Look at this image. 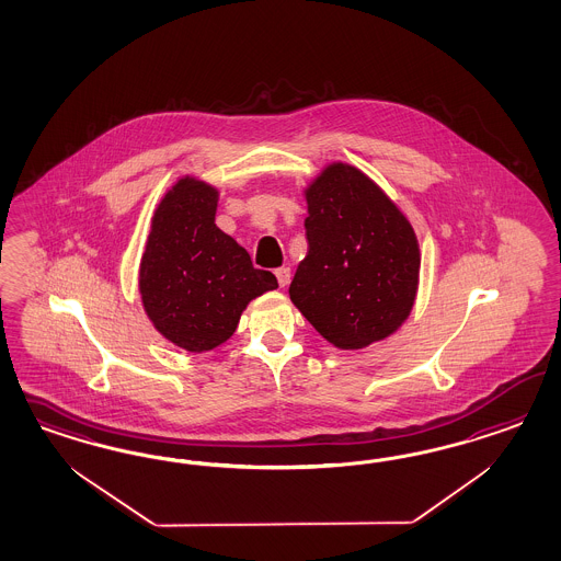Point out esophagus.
<instances>
[{"mask_svg": "<svg viewBox=\"0 0 561 561\" xmlns=\"http://www.w3.org/2000/svg\"><path fill=\"white\" fill-rule=\"evenodd\" d=\"M275 277H277L279 286H282V288H286V286L289 284L291 272H289V267H279V270H275Z\"/></svg>", "mask_w": 561, "mask_h": 561, "instance_id": "34e87169", "label": "esophagus"}]
</instances>
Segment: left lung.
Listing matches in <instances>:
<instances>
[{
	"label": "left lung",
	"instance_id": "obj_1",
	"mask_svg": "<svg viewBox=\"0 0 561 561\" xmlns=\"http://www.w3.org/2000/svg\"><path fill=\"white\" fill-rule=\"evenodd\" d=\"M308 253L289 300L324 340L357 352L401 329L420 286V242L368 174L329 162L305 188Z\"/></svg>",
	"mask_w": 561,
	"mask_h": 561
}]
</instances>
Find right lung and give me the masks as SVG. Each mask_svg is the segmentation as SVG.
I'll return each mask as SVG.
<instances>
[{"mask_svg": "<svg viewBox=\"0 0 561 561\" xmlns=\"http://www.w3.org/2000/svg\"><path fill=\"white\" fill-rule=\"evenodd\" d=\"M220 191L181 176L153 209L137 288L153 329L191 354L230 340L251 300L277 288L244 247L216 226Z\"/></svg>", "mask_w": 561, "mask_h": 561, "instance_id": "right-lung-1", "label": "right lung"}]
</instances>
